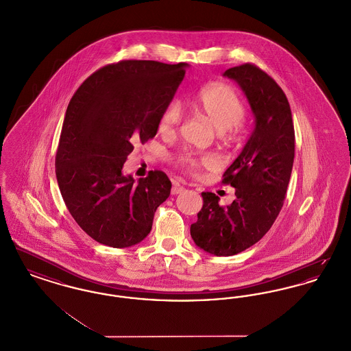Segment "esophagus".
<instances>
[{
  "label": "esophagus",
  "instance_id": "obj_1",
  "mask_svg": "<svg viewBox=\"0 0 351 351\" xmlns=\"http://www.w3.org/2000/svg\"><path fill=\"white\" fill-rule=\"evenodd\" d=\"M184 191V186H180V185H173L172 188H171V193L172 195H179V193H182Z\"/></svg>",
  "mask_w": 351,
  "mask_h": 351
}]
</instances>
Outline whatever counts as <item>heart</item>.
Instances as JSON below:
<instances>
[{
    "label": "heart",
    "mask_w": 351,
    "mask_h": 351,
    "mask_svg": "<svg viewBox=\"0 0 351 351\" xmlns=\"http://www.w3.org/2000/svg\"><path fill=\"white\" fill-rule=\"evenodd\" d=\"M193 112L212 123L223 136L235 133L246 114V108L233 86L225 83H213L205 86L191 104ZM180 122V109L176 104H169L158 122V132L163 136L176 133ZM173 163L185 172L197 176L205 168L217 166L212 155H195L179 152L173 156Z\"/></svg>",
    "instance_id": "heart-1"
}]
</instances>
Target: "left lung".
<instances>
[{"mask_svg": "<svg viewBox=\"0 0 351 351\" xmlns=\"http://www.w3.org/2000/svg\"><path fill=\"white\" fill-rule=\"evenodd\" d=\"M245 92L255 128L239 156L222 176L235 188V199L221 206L219 197L202 192V208L191 225L195 243L217 256L249 249L279 216L295 158V129L283 89L252 63L225 71Z\"/></svg>", "mask_w": 351, "mask_h": 351, "instance_id": "8db88e82", "label": "left lung"}]
</instances>
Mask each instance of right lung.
Returning <instances> with one entry per match:
<instances>
[{
    "label": "right lung",
    "instance_id": "1",
    "mask_svg": "<svg viewBox=\"0 0 351 351\" xmlns=\"http://www.w3.org/2000/svg\"><path fill=\"white\" fill-rule=\"evenodd\" d=\"M188 64L121 60L97 69L68 104L55 159L62 197L71 216L99 243L122 249L152 228L171 182L150 171L134 183L122 167L136 143L152 139Z\"/></svg>",
    "mask_w": 351,
    "mask_h": 351
}]
</instances>
